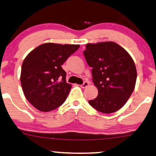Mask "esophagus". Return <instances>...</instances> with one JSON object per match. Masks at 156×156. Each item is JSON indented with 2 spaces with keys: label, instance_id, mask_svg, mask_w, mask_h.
Listing matches in <instances>:
<instances>
[{
  "label": "esophagus",
  "instance_id": "34e87169",
  "mask_svg": "<svg viewBox=\"0 0 156 156\" xmlns=\"http://www.w3.org/2000/svg\"><path fill=\"white\" fill-rule=\"evenodd\" d=\"M89 84H90V82H84V83L82 84V85H81V87H82V88H85V87H87V86L89 85Z\"/></svg>",
  "mask_w": 156,
  "mask_h": 156
}]
</instances>
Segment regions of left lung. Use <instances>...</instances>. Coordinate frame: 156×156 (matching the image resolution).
<instances>
[{
	"label": "left lung",
	"instance_id": "left-lung-1",
	"mask_svg": "<svg viewBox=\"0 0 156 156\" xmlns=\"http://www.w3.org/2000/svg\"><path fill=\"white\" fill-rule=\"evenodd\" d=\"M84 55L93 68V82L98 90L89 104L106 114L118 111L129 100L136 85V69L132 58L113 41L87 44Z\"/></svg>",
	"mask_w": 156,
	"mask_h": 156
}]
</instances>
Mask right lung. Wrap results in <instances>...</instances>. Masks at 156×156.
<instances>
[{
  "label": "right lung",
  "mask_w": 156,
  "mask_h": 156,
  "mask_svg": "<svg viewBox=\"0 0 156 156\" xmlns=\"http://www.w3.org/2000/svg\"><path fill=\"white\" fill-rule=\"evenodd\" d=\"M80 47L79 44L45 43L26 56L20 81L26 99L38 110L55 109L66 99L71 85L61 66Z\"/></svg>",
  "instance_id": "obj_1"
}]
</instances>
